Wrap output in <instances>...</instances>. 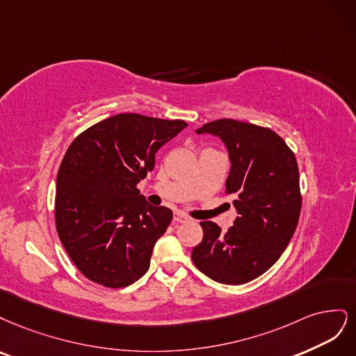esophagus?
<instances>
[{
    "label": "esophagus",
    "mask_w": 356,
    "mask_h": 356,
    "mask_svg": "<svg viewBox=\"0 0 356 356\" xmlns=\"http://www.w3.org/2000/svg\"><path fill=\"white\" fill-rule=\"evenodd\" d=\"M173 220H175L176 223H186V222H189V217H188L186 214H183V213L177 211V213H175Z\"/></svg>",
    "instance_id": "obj_1"
}]
</instances>
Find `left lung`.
<instances>
[{
  "label": "left lung",
  "instance_id": "left-lung-1",
  "mask_svg": "<svg viewBox=\"0 0 356 356\" xmlns=\"http://www.w3.org/2000/svg\"><path fill=\"white\" fill-rule=\"evenodd\" d=\"M198 134L219 136L231 158L226 193L235 195L238 217L222 232L201 222L204 236L192 261L209 278L245 284L277 261L299 223L302 193L294 152L268 127L231 118L204 124Z\"/></svg>",
  "mask_w": 356,
  "mask_h": 356
}]
</instances>
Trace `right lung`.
<instances>
[{
    "label": "right lung",
    "mask_w": 356,
    "mask_h": 356,
    "mask_svg": "<svg viewBox=\"0 0 356 356\" xmlns=\"http://www.w3.org/2000/svg\"><path fill=\"white\" fill-rule=\"evenodd\" d=\"M188 124L118 113L91 125L67 147L57 171L56 231L74 265L106 289H122L149 269L173 213L146 202L137 183L155 154Z\"/></svg>",
    "instance_id": "right-lung-1"
}]
</instances>
